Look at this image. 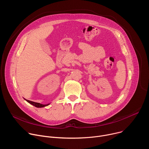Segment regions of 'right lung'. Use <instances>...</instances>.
<instances>
[{"instance_id": "add662e5", "label": "right lung", "mask_w": 149, "mask_h": 149, "mask_svg": "<svg viewBox=\"0 0 149 149\" xmlns=\"http://www.w3.org/2000/svg\"><path fill=\"white\" fill-rule=\"evenodd\" d=\"M25 100L27 102H28L29 104L33 105V106H35V107H36L37 108L44 107H46V106H48V105H49V104H40V103H38V102H33V101H29V100H26V99H25Z\"/></svg>"}]
</instances>
